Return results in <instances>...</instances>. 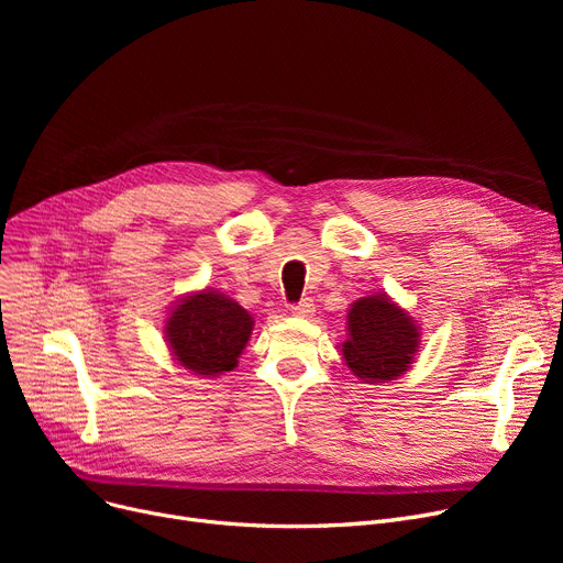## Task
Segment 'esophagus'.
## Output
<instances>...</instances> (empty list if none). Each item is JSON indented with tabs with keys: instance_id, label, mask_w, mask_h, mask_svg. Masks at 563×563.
<instances>
[{
	"instance_id": "34e87169",
	"label": "esophagus",
	"mask_w": 563,
	"mask_h": 563,
	"mask_svg": "<svg viewBox=\"0 0 563 563\" xmlns=\"http://www.w3.org/2000/svg\"><path fill=\"white\" fill-rule=\"evenodd\" d=\"M291 312L297 317H310L314 312V303H312V299H301L299 303L291 306Z\"/></svg>"
}]
</instances>
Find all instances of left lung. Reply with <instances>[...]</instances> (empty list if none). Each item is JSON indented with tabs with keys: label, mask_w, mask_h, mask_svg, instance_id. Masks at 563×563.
<instances>
[{
	"label": "left lung",
	"mask_w": 563,
	"mask_h": 563,
	"mask_svg": "<svg viewBox=\"0 0 563 563\" xmlns=\"http://www.w3.org/2000/svg\"><path fill=\"white\" fill-rule=\"evenodd\" d=\"M418 340L420 333L412 317L376 294L351 306L349 340L342 344V356L358 378L390 380L408 369Z\"/></svg>",
	"instance_id": "1"
}]
</instances>
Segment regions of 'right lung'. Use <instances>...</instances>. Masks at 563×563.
<instances>
[{
  "mask_svg": "<svg viewBox=\"0 0 563 563\" xmlns=\"http://www.w3.org/2000/svg\"><path fill=\"white\" fill-rule=\"evenodd\" d=\"M251 331V314L217 291L194 294L166 321V340L175 361L200 376L230 372L244 351Z\"/></svg>",
  "mask_w": 563,
  "mask_h": 563,
  "instance_id": "1",
  "label": "right lung"
}]
</instances>
